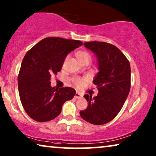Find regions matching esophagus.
Instances as JSON below:
<instances>
[{
    "label": "esophagus",
    "mask_w": 156,
    "mask_h": 156,
    "mask_svg": "<svg viewBox=\"0 0 156 156\" xmlns=\"http://www.w3.org/2000/svg\"><path fill=\"white\" fill-rule=\"evenodd\" d=\"M82 97H83V96L80 93H79V92H76L75 94V96H74V97H75L76 99H80V98H82Z\"/></svg>",
    "instance_id": "obj_1"
}]
</instances>
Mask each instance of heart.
Wrapping results in <instances>:
<instances>
[{"mask_svg":"<svg viewBox=\"0 0 156 156\" xmlns=\"http://www.w3.org/2000/svg\"><path fill=\"white\" fill-rule=\"evenodd\" d=\"M76 58H77L78 61L80 62L81 64L84 62L89 63L91 60V55L89 54L88 52L84 50L78 51V52L76 53ZM74 82H75L76 86L80 87L84 84V80L80 78H75L74 79Z\"/></svg>","mask_w":156,"mask_h":156,"instance_id":"heart-1","label":"heart"}]
</instances>
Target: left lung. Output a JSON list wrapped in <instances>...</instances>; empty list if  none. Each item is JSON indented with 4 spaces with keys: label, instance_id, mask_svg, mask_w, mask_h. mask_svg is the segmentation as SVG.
<instances>
[{
    "label": "left lung",
    "instance_id": "left-lung-1",
    "mask_svg": "<svg viewBox=\"0 0 156 156\" xmlns=\"http://www.w3.org/2000/svg\"><path fill=\"white\" fill-rule=\"evenodd\" d=\"M84 45L97 59L99 72L94 78L99 93L94 98L85 94L88 102L82 118L94 125L109 122L119 114L131 88V67L122 52L116 46L104 42H87Z\"/></svg>",
    "mask_w": 156,
    "mask_h": 156
}]
</instances>
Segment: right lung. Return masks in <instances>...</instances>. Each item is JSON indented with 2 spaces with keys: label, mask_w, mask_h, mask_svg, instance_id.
<instances>
[{
  "label": "right lung",
  "mask_w": 156,
  "mask_h": 156,
  "mask_svg": "<svg viewBox=\"0 0 156 156\" xmlns=\"http://www.w3.org/2000/svg\"><path fill=\"white\" fill-rule=\"evenodd\" d=\"M81 45L79 40L47 37L25 54L18 77V91L25 112L33 120L44 122L55 119L63 104L75 95L71 87H52L50 80L62 69L67 55Z\"/></svg>",
  "instance_id": "obj_1"
}]
</instances>
